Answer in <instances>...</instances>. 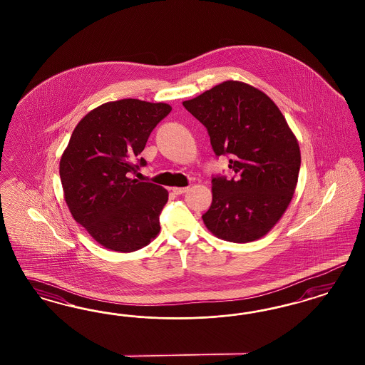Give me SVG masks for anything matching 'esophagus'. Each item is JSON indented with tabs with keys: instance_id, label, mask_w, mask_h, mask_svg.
Wrapping results in <instances>:
<instances>
[{
	"instance_id": "esophagus-1",
	"label": "esophagus",
	"mask_w": 365,
	"mask_h": 365,
	"mask_svg": "<svg viewBox=\"0 0 365 365\" xmlns=\"http://www.w3.org/2000/svg\"><path fill=\"white\" fill-rule=\"evenodd\" d=\"M173 191H174V194L180 195V194H185L186 191H188V187H174L173 188Z\"/></svg>"
}]
</instances>
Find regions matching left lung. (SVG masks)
<instances>
[{
	"instance_id": "8db88e82",
	"label": "left lung",
	"mask_w": 365,
	"mask_h": 365,
	"mask_svg": "<svg viewBox=\"0 0 365 365\" xmlns=\"http://www.w3.org/2000/svg\"><path fill=\"white\" fill-rule=\"evenodd\" d=\"M185 108L202 123L217 156L227 155L234 177H212V202L202 218L218 238L255 241L272 230L293 198L299 142L274 101L241 81H223Z\"/></svg>"
}]
</instances>
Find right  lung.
I'll use <instances>...</instances> for the list:
<instances>
[{
  "label": "right lung",
  "mask_w": 365,
  "mask_h": 365,
  "mask_svg": "<svg viewBox=\"0 0 365 365\" xmlns=\"http://www.w3.org/2000/svg\"><path fill=\"white\" fill-rule=\"evenodd\" d=\"M166 103L123 99L88 112L73 130L60 160L68 209L101 246L122 253L142 249L160 232L166 188L131 175Z\"/></svg>",
  "instance_id": "add662e5"
}]
</instances>
